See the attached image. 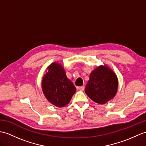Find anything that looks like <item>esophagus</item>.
<instances>
[{
    "instance_id": "34e87169",
    "label": "esophagus",
    "mask_w": 146,
    "mask_h": 146,
    "mask_svg": "<svg viewBox=\"0 0 146 146\" xmlns=\"http://www.w3.org/2000/svg\"><path fill=\"white\" fill-rule=\"evenodd\" d=\"M78 89L80 91H84V86H80L78 88Z\"/></svg>"
}]
</instances>
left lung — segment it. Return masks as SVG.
<instances>
[{
    "instance_id": "1",
    "label": "left lung",
    "mask_w": 146,
    "mask_h": 146,
    "mask_svg": "<svg viewBox=\"0 0 146 146\" xmlns=\"http://www.w3.org/2000/svg\"><path fill=\"white\" fill-rule=\"evenodd\" d=\"M117 87L116 74L106 65H101L90 73L85 93L94 102L103 104L115 96Z\"/></svg>"
}]
</instances>
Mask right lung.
<instances>
[{"label": "right lung", "mask_w": 146, "mask_h": 146, "mask_svg": "<svg viewBox=\"0 0 146 146\" xmlns=\"http://www.w3.org/2000/svg\"><path fill=\"white\" fill-rule=\"evenodd\" d=\"M43 76L42 87L44 95L50 103L61 108L68 104L76 88L66 77L65 71L60 63H53Z\"/></svg>", "instance_id": "add662e5"}]
</instances>
